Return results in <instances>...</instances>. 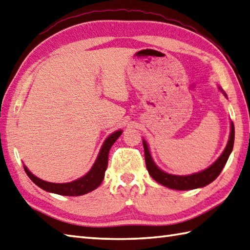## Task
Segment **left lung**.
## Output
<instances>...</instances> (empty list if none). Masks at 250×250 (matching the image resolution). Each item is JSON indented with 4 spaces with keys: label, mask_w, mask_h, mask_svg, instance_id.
Segmentation results:
<instances>
[{
    "label": "left lung",
    "mask_w": 250,
    "mask_h": 250,
    "mask_svg": "<svg viewBox=\"0 0 250 250\" xmlns=\"http://www.w3.org/2000/svg\"><path fill=\"white\" fill-rule=\"evenodd\" d=\"M224 94L226 95L225 92ZM143 145H144L147 171L150 174V176L156 180V182L166 186L167 188L175 189V190H190V189L205 187V186L210 184L211 182H214V180L219 176L222 168H224L226 166L228 159H229L230 153L233 149V145H234V125H233V122H231V132H230L229 142H228L227 147L225 148L224 152L221 153V156L217 159V160L211 164L209 167L204 169V171L191 174V175H185V176L172 175V174L163 172L162 169L159 168L155 164V162H153L149 152V148H148V145L145 141H143Z\"/></svg>",
    "instance_id": "left-lung-1"
}]
</instances>
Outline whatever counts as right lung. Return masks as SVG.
I'll list each match as a JSON object with an SVG mask.
<instances>
[{
    "label": "right lung",
    "mask_w": 250,
    "mask_h": 250,
    "mask_svg": "<svg viewBox=\"0 0 250 250\" xmlns=\"http://www.w3.org/2000/svg\"><path fill=\"white\" fill-rule=\"evenodd\" d=\"M121 133H122L121 130L116 131L105 140L102 148H101L97 160H95L91 169H90L84 176L74 180V182L65 183V184L48 183V182H45V180H42L39 177H36L35 175L32 174L29 169L26 168V167H23L24 171L32 182H33L36 186H39V187L43 190L48 191V192L61 194V195H68V196H77V195L86 194L90 192V191L97 189L101 185V183L103 182L105 171L106 168H107L109 149L110 147L113 146L114 143L117 141V139L121 135Z\"/></svg>",
    "instance_id": "add662e5"
}]
</instances>
